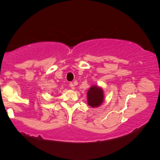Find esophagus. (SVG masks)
<instances>
[{
	"label": "esophagus",
	"mask_w": 160,
	"mask_h": 160,
	"mask_svg": "<svg viewBox=\"0 0 160 160\" xmlns=\"http://www.w3.org/2000/svg\"><path fill=\"white\" fill-rule=\"evenodd\" d=\"M69 86H70V87L71 88V89H74V83H72V82H71V83L69 84Z\"/></svg>",
	"instance_id": "1"
}]
</instances>
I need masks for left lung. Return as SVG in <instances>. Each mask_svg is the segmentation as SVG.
I'll list each match as a JSON object with an SVG mask.
<instances>
[{
	"label": "left lung",
	"instance_id": "obj_1",
	"mask_svg": "<svg viewBox=\"0 0 160 160\" xmlns=\"http://www.w3.org/2000/svg\"><path fill=\"white\" fill-rule=\"evenodd\" d=\"M104 101V90L102 87L92 85L87 92V102L92 108H97L102 105Z\"/></svg>",
	"mask_w": 160,
	"mask_h": 160
}]
</instances>
